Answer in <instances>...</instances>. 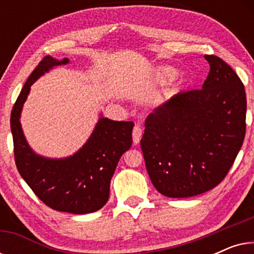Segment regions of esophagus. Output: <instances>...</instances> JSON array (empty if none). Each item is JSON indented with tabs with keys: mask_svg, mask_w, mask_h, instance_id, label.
Returning <instances> with one entry per match:
<instances>
[{
	"mask_svg": "<svg viewBox=\"0 0 254 254\" xmlns=\"http://www.w3.org/2000/svg\"><path fill=\"white\" fill-rule=\"evenodd\" d=\"M141 136H142V129L138 126H135L134 129H133V142H134V144L140 143Z\"/></svg>",
	"mask_w": 254,
	"mask_h": 254,
	"instance_id": "obj_1",
	"label": "esophagus"
}]
</instances>
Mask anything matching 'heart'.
I'll use <instances>...</instances> for the list:
<instances>
[{
  "label": "heart",
  "instance_id": "obj_1",
  "mask_svg": "<svg viewBox=\"0 0 254 254\" xmlns=\"http://www.w3.org/2000/svg\"><path fill=\"white\" fill-rule=\"evenodd\" d=\"M177 70L170 65H163L157 69V78L161 82H170L176 77Z\"/></svg>",
  "mask_w": 254,
  "mask_h": 254
}]
</instances>
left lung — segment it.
Returning a JSON list of instances; mask_svg holds the SVG:
<instances>
[{
	"mask_svg": "<svg viewBox=\"0 0 254 254\" xmlns=\"http://www.w3.org/2000/svg\"><path fill=\"white\" fill-rule=\"evenodd\" d=\"M204 59L210 70L202 89L177 93L145 119V168L155 189L169 197L199 195L217 186L245 137L244 84L222 59Z\"/></svg>",
	"mask_w": 254,
	"mask_h": 254,
	"instance_id": "obj_1",
	"label": "left lung"
}]
</instances>
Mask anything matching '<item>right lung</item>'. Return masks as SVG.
<instances>
[{
	"label": "right lung",
	"mask_w": 254,
	"mask_h": 254,
	"mask_svg": "<svg viewBox=\"0 0 254 254\" xmlns=\"http://www.w3.org/2000/svg\"><path fill=\"white\" fill-rule=\"evenodd\" d=\"M68 64L67 58L57 60L48 55L27 78L10 117L13 152L19 175L45 204L65 213L89 214L99 210L109 200L111 179L118 162L133 141L134 123L110 120L100 114L88 141L74 155L48 158L37 154L22 129L24 103L38 78L54 67Z\"/></svg>",
	"instance_id": "right-lung-1"
}]
</instances>
